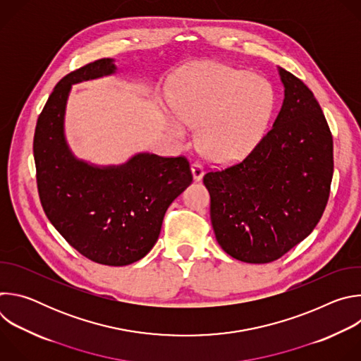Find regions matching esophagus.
I'll list each match as a JSON object with an SVG mask.
<instances>
[{"instance_id":"34e87169","label":"esophagus","mask_w":361,"mask_h":361,"mask_svg":"<svg viewBox=\"0 0 361 361\" xmlns=\"http://www.w3.org/2000/svg\"><path fill=\"white\" fill-rule=\"evenodd\" d=\"M191 174H192L194 181H200L202 178V176H204L202 166L200 163H192L191 164Z\"/></svg>"}]
</instances>
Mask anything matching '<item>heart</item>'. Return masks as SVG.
Wrapping results in <instances>:
<instances>
[{"label": "heart", "mask_w": 361, "mask_h": 361, "mask_svg": "<svg viewBox=\"0 0 361 361\" xmlns=\"http://www.w3.org/2000/svg\"><path fill=\"white\" fill-rule=\"evenodd\" d=\"M173 101L176 116L167 117L171 134L184 141V126L197 127L201 154L221 164L245 157L273 113V94L262 78L216 63L187 70Z\"/></svg>", "instance_id": "1"}]
</instances>
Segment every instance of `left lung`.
<instances>
[{"label":"left lung","mask_w":361,"mask_h":361,"mask_svg":"<svg viewBox=\"0 0 361 361\" xmlns=\"http://www.w3.org/2000/svg\"><path fill=\"white\" fill-rule=\"evenodd\" d=\"M284 87L273 128L238 164L202 181L216 238L233 259L264 264L302 241L320 221L333 178V137L319 101L277 68Z\"/></svg>","instance_id":"obj_1"}]
</instances>
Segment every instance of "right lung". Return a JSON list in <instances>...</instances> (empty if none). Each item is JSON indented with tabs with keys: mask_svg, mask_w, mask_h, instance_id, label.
Returning a JSON list of instances; mask_svg holds the SVG:
<instances>
[{
	"mask_svg": "<svg viewBox=\"0 0 361 361\" xmlns=\"http://www.w3.org/2000/svg\"><path fill=\"white\" fill-rule=\"evenodd\" d=\"M116 71L113 59H101L56 85L37 121L34 160L51 224L91 262L120 267L141 260L157 243L167 209L192 176L184 157L138 152L120 166H95L74 156L64 131L71 85Z\"/></svg>",
	"mask_w": 361,
	"mask_h": 361,
	"instance_id": "obj_1",
	"label": "right lung"
}]
</instances>
